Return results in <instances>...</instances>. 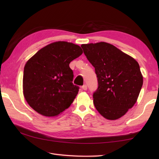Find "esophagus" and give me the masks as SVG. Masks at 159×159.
Returning a JSON list of instances; mask_svg holds the SVG:
<instances>
[{"instance_id": "1", "label": "esophagus", "mask_w": 159, "mask_h": 159, "mask_svg": "<svg viewBox=\"0 0 159 159\" xmlns=\"http://www.w3.org/2000/svg\"><path fill=\"white\" fill-rule=\"evenodd\" d=\"M82 89L83 90H87V85H84L82 86Z\"/></svg>"}]
</instances>
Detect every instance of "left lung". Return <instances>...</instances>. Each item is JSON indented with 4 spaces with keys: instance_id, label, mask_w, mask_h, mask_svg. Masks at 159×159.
I'll use <instances>...</instances> for the list:
<instances>
[{
    "instance_id": "obj_1",
    "label": "left lung",
    "mask_w": 159,
    "mask_h": 159,
    "mask_svg": "<svg viewBox=\"0 0 159 159\" xmlns=\"http://www.w3.org/2000/svg\"><path fill=\"white\" fill-rule=\"evenodd\" d=\"M87 59L95 67L98 87L93 104L109 120L119 119L136 103L143 85L139 63L133 57L106 42L82 44Z\"/></svg>"
}]
</instances>
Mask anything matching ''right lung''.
Masks as SVG:
<instances>
[{
  "label": "right lung",
  "instance_id": "1",
  "mask_svg": "<svg viewBox=\"0 0 159 159\" xmlns=\"http://www.w3.org/2000/svg\"><path fill=\"white\" fill-rule=\"evenodd\" d=\"M82 53L79 46L56 42L40 49L26 62L23 93L30 107L42 116L54 117L71 105L79 87L73 85L69 65Z\"/></svg>",
  "mask_w": 159,
  "mask_h": 159
}]
</instances>
